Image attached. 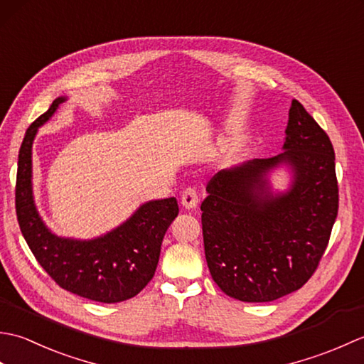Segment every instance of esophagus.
<instances>
[{"instance_id": "1", "label": "esophagus", "mask_w": 364, "mask_h": 364, "mask_svg": "<svg viewBox=\"0 0 364 364\" xmlns=\"http://www.w3.org/2000/svg\"><path fill=\"white\" fill-rule=\"evenodd\" d=\"M198 203V192L196 188H186L181 192V205L186 210H194Z\"/></svg>"}]
</instances>
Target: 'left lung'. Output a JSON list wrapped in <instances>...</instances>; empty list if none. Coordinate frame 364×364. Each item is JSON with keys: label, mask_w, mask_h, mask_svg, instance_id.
I'll use <instances>...</instances> for the list:
<instances>
[{"label": "left lung", "mask_w": 364, "mask_h": 364, "mask_svg": "<svg viewBox=\"0 0 364 364\" xmlns=\"http://www.w3.org/2000/svg\"><path fill=\"white\" fill-rule=\"evenodd\" d=\"M282 154L215 173L202 203L213 280L242 301H272L300 289L319 266L338 215L335 150L318 122L292 100ZM282 161L291 189L274 196L265 175Z\"/></svg>", "instance_id": "left-lung-1"}]
</instances>
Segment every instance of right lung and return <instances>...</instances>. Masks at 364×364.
Masks as SVG:
<instances>
[{
  "instance_id": "right-lung-1",
  "label": "right lung",
  "mask_w": 364,
  "mask_h": 364,
  "mask_svg": "<svg viewBox=\"0 0 364 364\" xmlns=\"http://www.w3.org/2000/svg\"><path fill=\"white\" fill-rule=\"evenodd\" d=\"M65 98H56L50 109L26 129L18 153L15 211L21 235L45 272L60 288L76 296L117 304L141 292L156 270L162 237L178 215L175 197L142 205L123 225L92 241L54 236L38 218L33 198L31 150L37 129Z\"/></svg>"
}]
</instances>
